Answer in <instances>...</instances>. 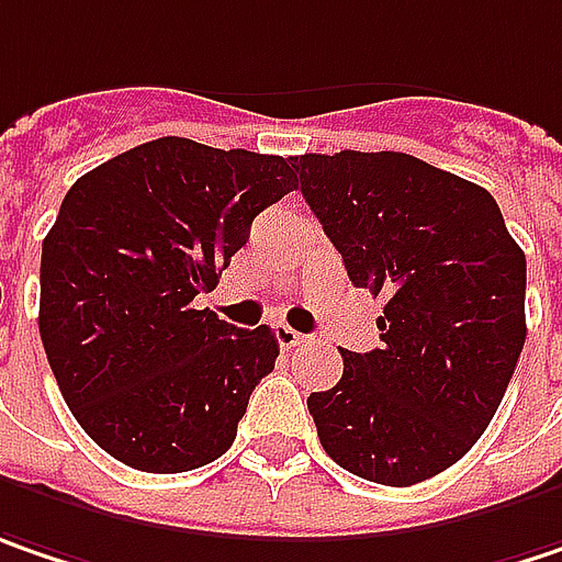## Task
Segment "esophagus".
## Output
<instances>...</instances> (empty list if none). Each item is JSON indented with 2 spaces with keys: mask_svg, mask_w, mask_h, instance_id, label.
I'll return each mask as SVG.
<instances>
[{
  "mask_svg": "<svg viewBox=\"0 0 562 562\" xmlns=\"http://www.w3.org/2000/svg\"><path fill=\"white\" fill-rule=\"evenodd\" d=\"M277 340H280L282 349H295V347H302L308 337H305V334H299V330H292L289 324H277Z\"/></svg>",
  "mask_w": 562,
  "mask_h": 562,
  "instance_id": "1",
  "label": "esophagus"
}]
</instances>
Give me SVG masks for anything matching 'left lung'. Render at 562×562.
I'll return each instance as SVG.
<instances>
[{
	"label": "left lung",
	"instance_id": "8db88e82",
	"mask_svg": "<svg viewBox=\"0 0 562 562\" xmlns=\"http://www.w3.org/2000/svg\"><path fill=\"white\" fill-rule=\"evenodd\" d=\"M349 280L384 295L381 347L308 411L324 451L384 486L436 477L490 426L525 347V254L496 200L404 151L295 155Z\"/></svg>",
	"mask_w": 562,
	"mask_h": 562
}]
</instances>
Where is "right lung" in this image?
Masks as SVG:
<instances>
[{
    "label": "right lung",
    "instance_id": "1",
    "mask_svg": "<svg viewBox=\"0 0 562 562\" xmlns=\"http://www.w3.org/2000/svg\"><path fill=\"white\" fill-rule=\"evenodd\" d=\"M295 187L292 158L151 139L69 187L41 254V340L66 407L111 458L181 474L225 454L280 344L193 299L250 222Z\"/></svg>",
    "mask_w": 562,
    "mask_h": 562
}]
</instances>
